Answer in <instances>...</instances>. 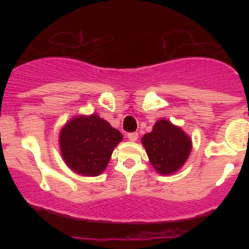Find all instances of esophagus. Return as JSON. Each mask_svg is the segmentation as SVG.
I'll return each mask as SVG.
<instances>
[{"instance_id": "esophagus-1", "label": "esophagus", "mask_w": 249, "mask_h": 249, "mask_svg": "<svg viewBox=\"0 0 249 249\" xmlns=\"http://www.w3.org/2000/svg\"><path fill=\"white\" fill-rule=\"evenodd\" d=\"M127 137H128L129 141L135 142V141H137V138H138V133L137 132H131V133H128V135H127Z\"/></svg>"}]
</instances>
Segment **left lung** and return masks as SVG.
<instances>
[{
    "label": "left lung",
    "mask_w": 249,
    "mask_h": 249,
    "mask_svg": "<svg viewBox=\"0 0 249 249\" xmlns=\"http://www.w3.org/2000/svg\"><path fill=\"white\" fill-rule=\"evenodd\" d=\"M152 166L160 175H171L181 168L192 149L190 137L179 127L160 120L153 131L142 137Z\"/></svg>",
    "instance_id": "left-lung-1"
}]
</instances>
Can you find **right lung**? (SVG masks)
Here are the masks:
<instances>
[{
  "label": "right lung",
  "instance_id": "add662e5",
  "mask_svg": "<svg viewBox=\"0 0 249 249\" xmlns=\"http://www.w3.org/2000/svg\"><path fill=\"white\" fill-rule=\"evenodd\" d=\"M121 141V132L97 114L73 118L59 135L63 160L70 168L82 176L102 173Z\"/></svg>",
  "mask_w": 249,
  "mask_h": 249
}]
</instances>
